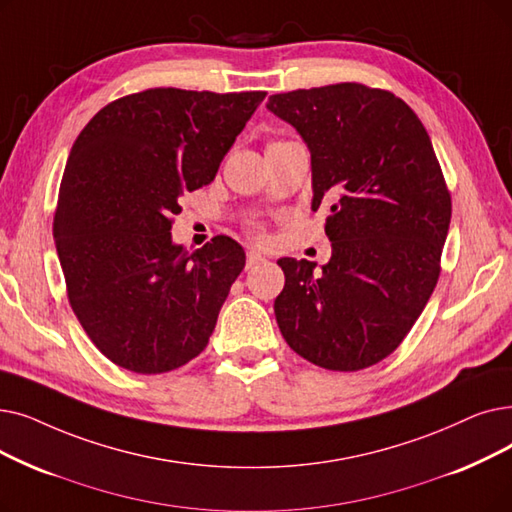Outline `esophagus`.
I'll list each match as a JSON object with an SVG mask.
<instances>
[{
  "label": "esophagus",
  "instance_id": "34e87169",
  "mask_svg": "<svg viewBox=\"0 0 512 512\" xmlns=\"http://www.w3.org/2000/svg\"><path fill=\"white\" fill-rule=\"evenodd\" d=\"M265 259L257 253V251H249L247 253V268L249 270H253V268H257V265H261Z\"/></svg>",
  "mask_w": 512,
  "mask_h": 512
}]
</instances>
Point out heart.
Listing matches in <instances>:
<instances>
[{
	"instance_id": "heart-1",
	"label": "heart",
	"mask_w": 512,
	"mask_h": 512,
	"mask_svg": "<svg viewBox=\"0 0 512 512\" xmlns=\"http://www.w3.org/2000/svg\"><path fill=\"white\" fill-rule=\"evenodd\" d=\"M249 228H251V232H253V236H255V238L263 240V236H265V230H263V226L259 224V221H253V224H251Z\"/></svg>"
}]
</instances>
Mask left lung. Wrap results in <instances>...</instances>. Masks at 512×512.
I'll list each match as a JSON object with an SVG mask.
<instances>
[{
    "instance_id": "left-lung-1",
    "label": "left lung",
    "mask_w": 512,
    "mask_h": 512,
    "mask_svg": "<svg viewBox=\"0 0 512 512\" xmlns=\"http://www.w3.org/2000/svg\"><path fill=\"white\" fill-rule=\"evenodd\" d=\"M268 108L311 152V209L328 207L332 242L322 272L278 261L280 332L311 364L364 370L406 339L441 272L452 196L431 138L402 98L364 83L274 94Z\"/></svg>"
}]
</instances>
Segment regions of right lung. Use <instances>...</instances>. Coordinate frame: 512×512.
<instances>
[{"mask_svg":"<svg viewBox=\"0 0 512 512\" xmlns=\"http://www.w3.org/2000/svg\"><path fill=\"white\" fill-rule=\"evenodd\" d=\"M263 98L152 87L106 104L75 140L52 230L66 297L113 364L163 374L207 347L244 251L228 236L175 247L173 217Z\"/></svg>","mask_w":512,"mask_h":512,"instance_id":"obj_1","label":"right lung"}]
</instances>
